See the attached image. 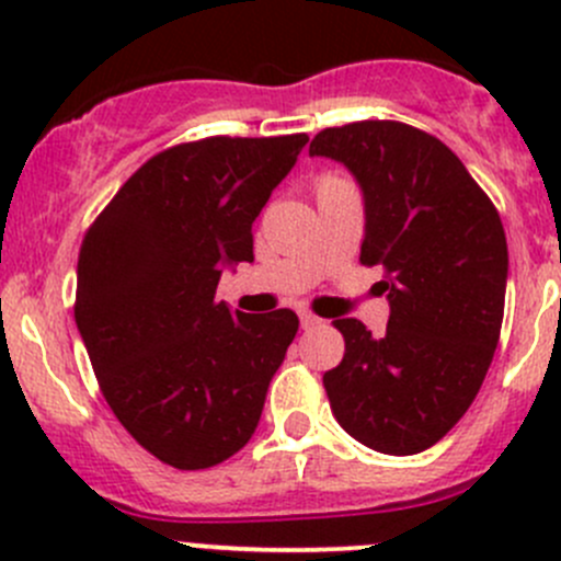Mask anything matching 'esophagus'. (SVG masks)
I'll return each instance as SVG.
<instances>
[{
    "mask_svg": "<svg viewBox=\"0 0 561 561\" xmlns=\"http://www.w3.org/2000/svg\"><path fill=\"white\" fill-rule=\"evenodd\" d=\"M298 320H301V328H304V331H312V328H317V325H320V317H314L312 312H301V314H298Z\"/></svg>",
    "mask_w": 561,
    "mask_h": 561,
    "instance_id": "esophagus-1",
    "label": "esophagus"
}]
</instances>
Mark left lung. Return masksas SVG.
<instances>
[{
	"label": "left lung",
	"mask_w": 561,
	"mask_h": 561,
	"mask_svg": "<svg viewBox=\"0 0 561 561\" xmlns=\"http://www.w3.org/2000/svg\"><path fill=\"white\" fill-rule=\"evenodd\" d=\"M312 157L344 162L366 203L360 263L380 265L390 317L371 336L333 322L344 358L322 375L339 426L366 448L412 456L461 421L494 358L505 314L507 241L491 197L434 135L369 118L314 135Z\"/></svg>",
	"instance_id": "left-lung-1"
}]
</instances>
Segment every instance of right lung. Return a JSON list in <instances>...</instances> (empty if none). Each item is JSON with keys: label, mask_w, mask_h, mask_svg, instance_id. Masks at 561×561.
Wrapping results in <instances>:
<instances>
[{"label": "right lung", "mask_w": 561, "mask_h": 561, "mask_svg": "<svg viewBox=\"0 0 561 561\" xmlns=\"http://www.w3.org/2000/svg\"><path fill=\"white\" fill-rule=\"evenodd\" d=\"M309 135L179 144L138 168L89 225L76 322L107 407L140 448L208 469L254 434L296 339L290 309L230 312L222 268L252 263V222Z\"/></svg>", "instance_id": "add662e5"}]
</instances>
